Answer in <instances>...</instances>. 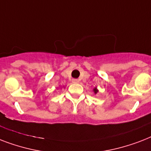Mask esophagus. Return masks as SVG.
I'll use <instances>...</instances> for the list:
<instances>
[{"label":"esophagus","mask_w":151,"mask_h":151,"mask_svg":"<svg viewBox=\"0 0 151 151\" xmlns=\"http://www.w3.org/2000/svg\"><path fill=\"white\" fill-rule=\"evenodd\" d=\"M72 82H73V83H78V79H73V80H72Z\"/></svg>","instance_id":"esophagus-1"}]
</instances>
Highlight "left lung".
Listing matches in <instances>:
<instances>
[{
	"label": "left lung",
	"instance_id": "left-lung-1",
	"mask_svg": "<svg viewBox=\"0 0 151 151\" xmlns=\"http://www.w3.org/2000/svg\"><path fill=\"white\" fill-rule=\"evenodd\" d=\"M93 91H94L95 94H96L97 92H98V90L96 89V88H94V90H93Z\"/></svg>",
	"mask_w": 151,
	"mask_h": 151
}]
</instances>
